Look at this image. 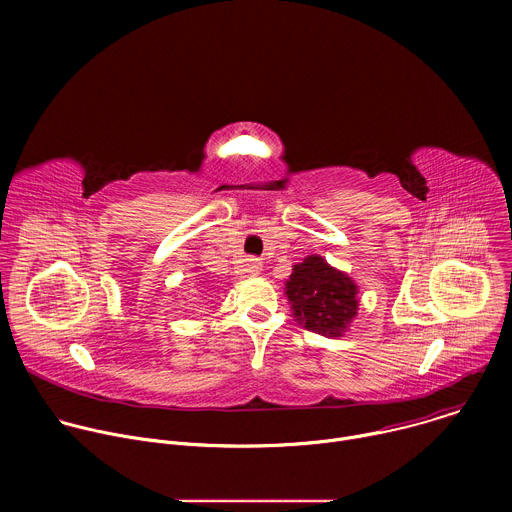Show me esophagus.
I'll return each instance as SVG.
<instances>
[{"instance_id": "obj_1", "label": "esophagus", "mask_w": 512, "mask_h": 512, "mask_svg": "<svg viewBox=\"0 0 512 512\" xmlns=\"http://www.w3.org/2000/svg\"><path fill=\"white\" fill-rule=\"evenodd\" d=\"M263 269V263L259 259H247L245 261V273L249 275H259Z\"/></svg>"}]
</instances>
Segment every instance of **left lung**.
Instances as JSON below:
<instances>
[{"instance_id": "8db88e82", "label": "left lung", "mask_w": 512, "mask_h": 512, "mask_svg": "<svg viewBox=\"0 0 512 512\" xmlns=\"http://www.w3.org/2000/svg\"><path fill=\"white\" fill-rule=\"evenodd\" d=\"M291 314L306 330L340 338L358 314V285L322 255H308L285 281Z\"/></svg>"}]
</instances>
